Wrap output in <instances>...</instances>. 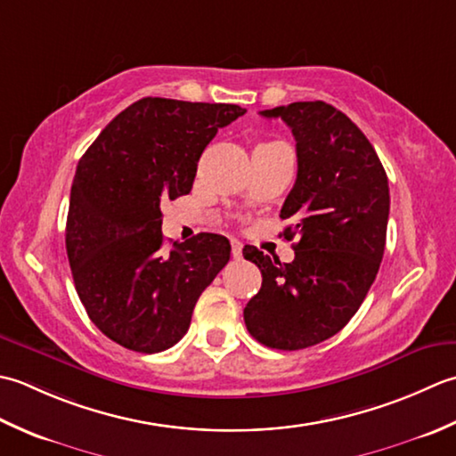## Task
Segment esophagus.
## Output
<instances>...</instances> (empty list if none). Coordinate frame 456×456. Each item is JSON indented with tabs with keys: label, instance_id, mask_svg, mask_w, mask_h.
Listing matches in <instances>:
<instances>
[{
	"label": "esophagus",
	"instance_id": "34e87169",
	"mask_svg": "<svg viewBox=\"0 0 456 456\" xmlns=\"http://www.w3.org/2000/svg\"><path fill=\"white\" fill-rule=\"evenodd\" d=\"M241 241L240 240H232V256H234V259H241Z\"/></svg>",
	"mask_w": 456,
	"mask_h": 456
}]
</instances>
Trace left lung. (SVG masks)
Segmentation results:
<instances>
[{"mask_svg": "<svg viewBox=\"0 0 456 456\" xmlns=\"http://www.w3.org/2000/svg\"><path fill=\"white\" fill-rule=\"evenodd\" d=\"M259 114L281 118L297 142V181L280 216L293 222L285 240L299 241L291 264L244 248L262 272L244 321L262 345L301 350L345 327L376 280L389 216L387 175L368 137L327 102H293Z\"/></svg>", "mask_w": 456, "mask_h": 456, "instance_id": "obj_1", "label": "left lung"}]
</instances>
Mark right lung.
<instances>
[{"label": "right lung", "mask_w": 456, "mask_h": 456, "mask_svg": "<svg viewBox=\"0 0 456 456\" xmlns=\"http://www.w3.org/2000/svg\"><path fill=\"white\" fill-rule=\"evenodd\" d=\"M236 104L142 98L82 155L70 189L67 256L90 321L127 350L153 354L191 327L200 293L230 259V241L197 234L163 248L161 202L192 189L197 163Z\"/></svg>", "instance_id": "add662e5"}]
</instances>
